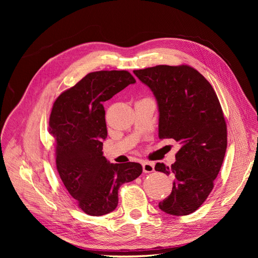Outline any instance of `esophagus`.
Wrapping results in <instances>:
<instances>
[{"mask_svg":"<svg viewBox=\"0 0 258 258\" xmlns=\"http://www.w3.org/2000/svg\"><path fill=\"white\" fill-rule=\"evenodd\" d=\"M143 171L145 173H151V172H154L155 170V163L154 162H150V161H145L143 162Z\"/></svg>","mask_w":258,"mask_h":258,"instance_id":"1","label":"esophagus"}]
</instances>
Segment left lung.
<instances>
[{
	"mask_svg": "<svg viewBox=\"0 0 258 258\" xmlns=\"http://www.w3.org/2000/svg\"><path fill=\"white\" fill-rule=\"evenodd\" d=\"M135 75L153 92L158 106V137L179 143L175 162H157L155 170L174 183L159 209L170 215L195 212L213 189L227 147V129L211 84L188 66H156Z\"/></svg>",
	"mask_w": 258,
	"mask_h": 258,
	"instance_id": "left-lung-1",
	"label": "left lung"
}]
</instances>
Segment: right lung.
I'll return each instance as SVG.
<instances>
[{
  "mask_svg": "<svg viewBox=\"0 0 258 258\" xmlns=\"http://www.w3.org/2000/svg\"><path fill=\"white\" fill-rule=\"evenodd\" d=\"M135 83L127 71L92 72L53 103L49 131L57 140L58 172L86 214L112 212L120 185L142 173L140 163H111L102 152L107 137L103 102Z\"/></svg>",
  "mask_w": 258,
  "mask_h": 258,
  "instance_id": "add662e5",
  "label": "right lung"
}]
</instances>
